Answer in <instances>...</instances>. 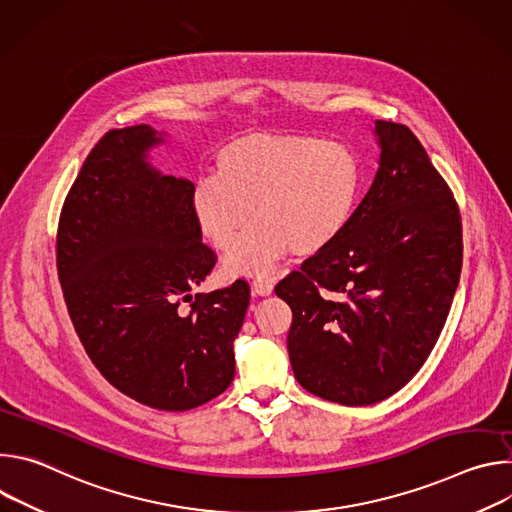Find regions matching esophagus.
<instances>
[{"instance_id": "obj_1", "label": "esophagus", "mask_w": 512, "mask_h": 512, "mask_svg": "<svg viewBox=\"0 0 512 512\" xmlns=\"http://www.w3.org/2000/svg\"><path fill=\"white\" fill-rule=\"evenodd\" d=\"M251 291L255 296H269L273 291V279H255L251 283Z\"/></svg>"}]
</instances>
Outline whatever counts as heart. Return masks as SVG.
Returning a JSON list of instances; mask_svg holds the SVG:
<instances>
[{"instance_id": "1", "label": "heart", "mask_w": 512, "mask_h": 512, "mask_svg": "<svg viewBox=\"0 0 512 512\" xmlns=\"http://www.w3.org/2000/svg\"><path fill=\"white\" fill-rule=\"evenodd\" d=\"M362 188L358 156L314 135L251 133L216 154V174L200 176L190 210L200 235L218 251L250 233L225 257L229 277H265L291 251L310 257L350 225Z\"/></svg>"}]
</instances>
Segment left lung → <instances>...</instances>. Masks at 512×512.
<instances>
[{"mask_svg": "<svg viewBox=\"0 0 512 512\" xmlns=\"http://www.w3.org/2000/svg\"><path fill=\"white\" fill-rule=\"evenodd\" d=\"M379 170L346 231L275 285L298 383L340 405L405 387L446 324L462 271L460 210L407 125L375 121Z\"/></svg>", "mask_w": 512, "mask_h": 512, "instance_id": "left-lung-1", "label": "left lung"}]
</instances>
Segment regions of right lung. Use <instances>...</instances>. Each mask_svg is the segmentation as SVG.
<instances>
[{
	"label": "right lung",
	"mask_w": 512,
	"mask_h": 512,
	"mask_svg": "<svg viewBox=\"0 0 512 512\" xmlns=\"http://www.w3.org/2000/svg\"><path fill=\"white\" fill-rule=\"evenodd\" d=\"M162 141L150 125L99 139L64 200L56 267L99 373L143 405L188 411L233 383V342L251 289L237 279L192 298L216 255L194 223V184L148 162ZM182 301L191 302L188 313Z\"/></svg>",
	"instance_id": "obj_1"
}]
</instances>
